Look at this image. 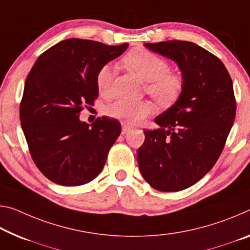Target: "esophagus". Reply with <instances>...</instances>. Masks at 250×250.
I'll use <instances>...</instances> for the list:
<instances>
[{
	"instance_id": "34e87169",
	"label": "esophagus",
	"mask_w": 250,
	"mask_h": 250,
	"mask_svg": "<svg viewBox=\"0 0 250 250\" xmlns=\"http://www.w3.org/2000/svg\"><path fill=\"white\" fill-rule=\"evenodd\" d=\"M130 129H131V128H130V126H129L128 125H125V124H122V131H121V132H122V134H125V133L128 132Z\"/></svg>"
}]
</instances>
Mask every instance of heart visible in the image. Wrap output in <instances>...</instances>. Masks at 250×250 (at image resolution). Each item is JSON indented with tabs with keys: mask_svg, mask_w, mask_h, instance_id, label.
<instances>
[{
	"mask_svg": "<svg viewBox=\"0 0 250 250\" xmlns=\"http://www.w3.org/2000/svg\"><path fill=\"white\" fill-rule=\"evenodd\" d=\"M124 63L128 69L146 82V91L158 104L170 105L179 99L185 88V79L180 73L169 71V63L160 55L145 47H137L125 54ZM113 70L105 64L97 73V88L102 96H108L112 89ZM153 111L151 102L118 100L106 108L109 117L121 120L128 125L140 124Z\"/></svg>",
	"mask_w": 250,
	"mask_h": 250,
	"instance_id": "heart-1",
	"label": "heart"
}]
</instances>
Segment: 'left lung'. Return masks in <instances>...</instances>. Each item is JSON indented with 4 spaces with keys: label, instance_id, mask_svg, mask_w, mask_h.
Masks as SVG:
<instances>
[{
    "label": "left lung",
    "instance_id": "1",
    "mask_svg": "<svg viewBox=\"0 0 250 250\" xmlns=\"http://www.w3.org/2000/svg\"><path fill=\"white\" fill-rule=\"evenodd\" d=\"M146 49L175 61L185 88L175 104L145 131L137 159L142 177L159 191L187 189L209 172L223 151L235 121L232 81L224 63L196 43H146Z\"/></svg>",
    "mask_w": 250,
    "mask_h": 250
}]
</instances>
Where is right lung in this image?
<instances>
[{
  "instance_id": "right-lung-1",
  "label": "right lung",
  "mask_w": 250,
  "mask_h": 250,
  "mask_svg": "<svg viewBox=\"0 0 250 250\" xmlns=\"http://www.w3.org/2000/svg\"><path fill=\"white\" fill-rule=\"evenodd\" d=\"M128 45L64 40L40 55L27 75L20 120L34 164L54 184H88L104 169L121 125L102 117L89 125L79 116L99 96V69Z\"/></svg>"
}]
</instances>
